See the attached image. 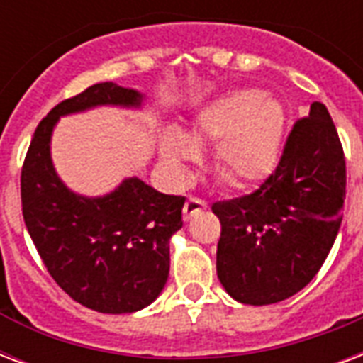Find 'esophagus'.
Wrapping results in <instances>:
<instances>
[{
  "mask_svg": "<svg viewBox=\"0 0 363 363\" xmlns=\"http://www.w3.org/2000/svg\"><path fill=\"white\" fill-rule=\"evenodd\" d=\"M207 207V203L200 198H188L186 203H184V209H182V215H184V220H188L190 217H194L196 213L203 211Z\"/></svg>",
  "mask_w": 363,
  "mask_h": 363,
  "instance_id": "34e87169",
  "label": "esophagus"
}]
</instances>
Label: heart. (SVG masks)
I'll use <instances>...</instances> for the list:
<instances>
[{
  "mask_svg": "<svg viewBox=\"0 0 363 363\" xmlns=\"http://www.w3.org/2000/svg\"><path fill=\"white\" fill-rule=\"evenodd\" d=\"M286 127L284 108L259 89H238L201 108L190 131L167 129L160 140L163 162L181 171L213 145V167L232 186H249L270 175Z\"/></svg>",
  "mask_w": 363,
  "mask_h": 363,
  "instance_id": "1",
  "label": "heart"
}]
</instances>
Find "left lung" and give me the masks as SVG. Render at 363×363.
<instances>
[{"mask_svg": "<svg viewBox=\"0 0 363 363\" xmlns=\"http://www.w3.org/2000/svg\"><path fill=\"white\" fill-rule=\"evenodd\" d=\"M347 165L322 102L293 125L276 169L255 192L211 209L220 220L217 276L238 303L274 304L322 268L341 228Z\"/></svg>", "mask_w": 363, "mask_h": 363, "instance_id": "1", "label": "left lung"}]
</instances>
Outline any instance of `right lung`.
<instances>
[{
  "instance_id": "right-lung-1",
  "label": "right lung",
  "mask_w": 363,
  "mask_h": 363,
  "mask_svg": "<svg viewBox=\"0 0 363 363\" xmlns=\"http://www.w3.org/2000/svg\"><path fill=\"white\" fill-rule=\"evenodd\" d=\"M143 101L137 89L112 82L91 85L40 121L22 165V215L41 261L74 301L102 314L137 312L162 293L184 198L137 177L96 198L72 192L52 165L51 135L62 116L95 106L140 108Z\"/></svg>"
}]
</instances>
